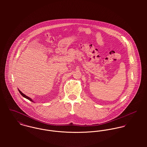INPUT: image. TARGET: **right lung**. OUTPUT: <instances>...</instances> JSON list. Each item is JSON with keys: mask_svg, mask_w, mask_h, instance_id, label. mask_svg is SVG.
I'll list each match as a JSON object with an SVG mask.
<instances>
[{"mask_svg": "<svg viewBox=\"0 0 147 147\" xmlns=\"http://www.w3.org/2000/svg\"><path fill=\"white\" fill-rule=\"evenodd\" d=\"M18 90H19V92H20V93L21 94V96H22L24 98H26V99H28V100H30V101H32V102H34V101H33V100L31 98H30V97H28L27 96H26L25 94H24L23 93H22L21 91L18 89Z\"/></svg>", "mask_w": 147, "mask_h": 147, "instance_id": "right-lung-1", "label": "right lung"}]
</instances>
